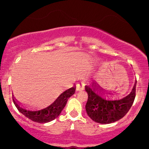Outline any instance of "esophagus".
Wrapping results in <instances>:
<instances>
[{"instance_id": "1", "label": "esophagus", "mask_w": 149, "mask_h": 149, "mask_svg": "<svg viewBox=\"0 0 149 149\" xmlns=\"http://www.w3.org/2000/svg\"><path fill=\"white\" fill-rule=\"evenodd\" d=\"M85 88V83L83 82H78L76 85V90L77 91H82V90L84 89Z\"/></svg>"}]
</instances>
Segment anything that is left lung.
I'll use <instances>...</instances> for the list:
<instances>
[{
	"label": "left lung",
	"mask_w": 149,
	"mask_h": 149,
	"mask_svg": "<svg viewBox=\"0 0 149 149\" xmlns=\"http://www.w3.org/2000/svg\"><path fill=\"white\" fill-rule=\"evenodd\" d=\"M91 86L90 85L85 86L88 95L85 109L90 118L95 123L109 124L118 121L128 112L135 100V84L130 93L120 100H107L95 92L99 86L97 87L95 82Z\"/></svg>",
	"instance_id": "left-lung-1"
}]
</instances>
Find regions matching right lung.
<instances>
[{
    "label": "right lung",
    "instance_id": "obj_1",
    "mask_svg": "<svg viewBox=\"0 0 149 149\" xmlns=\"http://www.w3.org/2000/svg\"><path fill=\"white\" fill-rule=\"evenodd\" d=\"M75 87L67 89V91L63 92L51 105L46 108L36 111H29L22 108L19 105L14 98H13V101L17 109L29 120L38 123H46L55 120L58 117L67 104L68 98L75 93Z\"/></svg>",
    "mask_w": 149,
    "mask_h": 149
}]
</instances>
